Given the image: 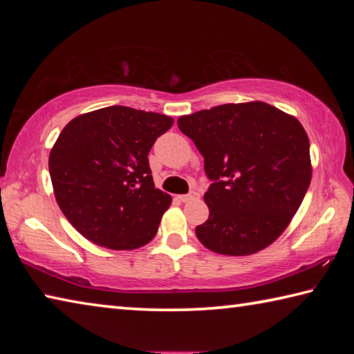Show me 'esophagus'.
<instances>
[{
  "mask_svg": "<svg viewBox=\"0 0 354 354\" xmlns=\"http://www.w3.org/2000/svg\"><path fill=\"white\" fill-rule=\"evenodd\" d=\"M198 194H196V192H190V194H185V195H179L178 198L181 200L183 203H187V201H192V200H195V198H198Z\"/></svg>",
  "mask_w": 354,
  "mask_h": 354,
  "instance_id": "34e87169",
  "label": "esophagus"
}]
</instances>
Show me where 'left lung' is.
Instances as JSON below:
<instances>
[{
  "label": "left lung",
  "instance_id": "8db88e82",
  "mask_svg": "<svg viewBox=\"0 0 354 354\" xmlns=\"http://www.w3.org/2000/svg\"><path fill=\"white\" fill-rule=\"evenodd\" d=\"M211 179L209 218L195 234L218 254L247 256L283 234L313 176L309 139L295 117L262 101L183 115Z\"/></svg>",
  "mask_w": 354,
  "mask_h": 354
}]
</instances>
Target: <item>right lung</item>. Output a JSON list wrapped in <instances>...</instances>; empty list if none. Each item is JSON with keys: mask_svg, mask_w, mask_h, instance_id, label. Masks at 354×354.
Masks as SVG:
<instances>
[{"mask_svg": "<svg viewBox=\"0 0 354 354\" xmlns=\"http://www.w3.org/2000/svg\"><path fill=\"white\" fill-rule=\"evenodd\" d=\"M171 124L162 113L109 106L62 129L48 167L57 205L76 231L111 250L151 241L171 196L154 187L148 153Z\"/></svg>", "mask_w": 354, "mask_h": 354, "instance_id": "right-lung-1", "label": "right lung"}]
</instances>
